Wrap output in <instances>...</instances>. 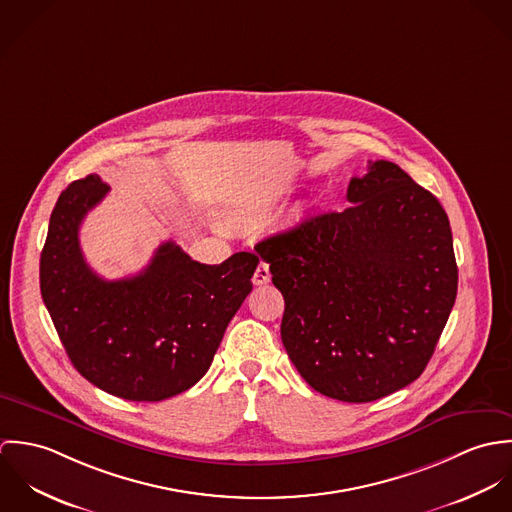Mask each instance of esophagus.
I'll return each mask as SVG.
<instances>
[{"instance_id": "34e87169", "label": "esophagus", "mask_w": 512, "mask_h": 512, "mask_svg": "<svg viewBox=\"0 0 512 512\" xmlns=\"http://www.w3.org/2000/svg\"><path fill=\"white\" fill-rule=\"evenodd\" d=\"M252 282H254L256 286H264V284L270 282V270H268V264H266V262H260V264H258V268H256L254 276H252Z\"/></svg>"}]
</instances>
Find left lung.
I'll list each match as a JSON object with an SVG mask.
<instances>
[{
	"instance_id": "1",
	"label": "left lung",
	"mask_w": 512,
	"mask_h": 512,
	"mask_svg": "<svg viewBox=\"0 0 512 512\" xmlns=\"http://www.w3.org/2000/svg\"><path fill=\"white\" fill-rule=\"evenodd\" d=\"M349 209L256 244L284 295L282 343L303 380L341 402H372L430 363L457 295L449 219L392 161H368Z\"/></svg>"
}]
</instances>
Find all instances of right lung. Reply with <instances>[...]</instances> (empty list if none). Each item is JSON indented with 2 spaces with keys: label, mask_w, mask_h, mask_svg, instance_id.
Returning <instances> with one entry per match:
<instances>
[{
  "label": "right lung",
  "mask_w": 512,
  "mask_h": 512,
  "mask_svg": "<svg viewBox=\"0 0 512 512\" xmlns=\"http://www.w3.org/2000/svg\"><path fill=\"white\" fill-rule=\"evenodd\" d=\"M108 191L88 175L61 193L41 252V295L88 382L124 400L159 402L205 376L260 260L238 252L209 266L169 240L138 276L104 280L86 264L78 230Z\"/></svg>",
  "instance_id": "1"
}]
</instances>
